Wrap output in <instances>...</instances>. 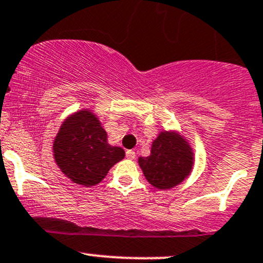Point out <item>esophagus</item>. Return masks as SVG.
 <instances>
[{"label":"esophagus","mask_w":263,"mask_h":263,"mask_svg":"<svg viewBox=\"0 0 263 263\" xmlns=\"http://www.w3.org/2000/svg\"><path fill=\"white\" fill-rule=\"evenodd\" d=\"M126 157L128 158V160H135V157H136V152L132 151V149H128V151H126Z\"/></svg>","instance_id":"esophagus-1"}]
</instances>
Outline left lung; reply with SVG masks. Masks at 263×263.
Returning <instances> with one entry per match:
<instances>
[{
	"instance_id": "1",
	"label": "left lung",
	"mask_w": 263,
	"mask_h": 263,
	"mask_svg": "<svg viewBox=\"0 0 263 263\" xmlns=\"http://www.w3.org/2000/svg\"><path fill=\"white\" fill-rule=\"evenodd\" d=\"M138 164L155 189L170 190L191 175L195 152L180 131L162 129L152 141L151 154L147 157H138Z\"/></svg>"
}]
</instances>
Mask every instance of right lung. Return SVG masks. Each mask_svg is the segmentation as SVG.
Wrapping results in <instances>:
<instances>
[{
  "mask_svg": "<svg viewBox=\"0 0 263 263\" xmlns=\"http://www.w3.org/2000/svg\"><path fill=\"white\" fill-rule=\"evenodd\" d=\"M52 152L62 174L82 187L99 184L125 157L121 147L109 145L99 116L88 108L66 117L53 140Z\"/></svg>",
  "mask_w": 263,
  "mask_h": 263,
  "instance_id": "add662e5",
  "label": "right lung"
}]
</instances>
